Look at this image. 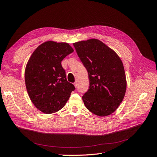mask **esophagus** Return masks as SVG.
Segmentation results:
<instances>
[{"instance_id":"esophagus-1","label":"esophagus","mask_w":157,"mask_h":157,"mask_svg":"<svg viewBox=\"0 0 157 157\" xmlns=\"http://www.w3.org/2000/svg\"><path fill=\"white\" fill-rule=\"evenodd\" d=\"M74 86H75V87H77V86H78V82H77V81H75V82H74Z\"/></svg>"}]
</instances>
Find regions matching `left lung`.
Here are the masks:
<instances>
[{
    "label": "left lung",
    "instance_id": "8db88e82",
    "mask_svg": "<svg viewBox=\"0 0 157 157\" xmlns=\"http://www.w3.org/2000/svg\"><path fill=\"white\" fill-rule=\"evenodd\" d=\"M73 46L88 73L89 89L82 97L85 106L98 116L111 115L122 101L126 90L121 58L98 39L77 42Z\"/></svg>",
    "mask_w": 157,
    "mask_h": 157
}]
</instances>
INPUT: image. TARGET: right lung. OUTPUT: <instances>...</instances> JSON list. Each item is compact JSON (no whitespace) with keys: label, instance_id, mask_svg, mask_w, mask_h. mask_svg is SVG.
I'll return each mask as SVG.
<instances>
[{"label":"right lung","instance_id":"add662e5","mask_svg":"<svg viewBox=\"0 0 157 157\" xmlns=\"http://www.w3.org/2000/svg\"><path fill=\"white\" fill-rule=\"evenodd\" d=\"M73 49L66 42L47 41L38 46L28 61L25 81L34 105L46 114L62 109L75 88L66 78L61 61Z\"/></svg>","mask_w":157,"mask_h":157}]
</instances>
